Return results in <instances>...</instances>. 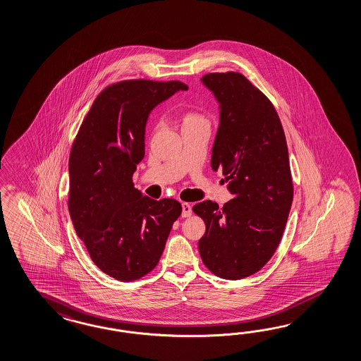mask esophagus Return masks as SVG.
<instances>
[{
  "label": "esophagus",
  "mask_w": 361,
  "mask_h": 361,
  "mask_svg": "<svg viewBox=\"0 0 361 361\" xmlns=\"http://www.w3.org/2000/svg\"><path fill=\"white\" fill-rule=\"evenodd\" d=\"M183 213H181V216H184V218H186V216H190V214H192V206H190V204H188V202H183Z\"/></svg>",
  "instance_id": "obj_1"
}]
</instances>
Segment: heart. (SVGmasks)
<instances>
[{
  "label": "heart",
  "mask_w": 361,
  "mask_h": 361,
  "mask_svg": "<svg viewBox=\"0 0 361 361\" xmlns=\"http://www.w3.org/2000/svg\"><path fill=\"white\" fill-rule=\"evenodd\" d=\"M198 122H206L205 118L200 116L198 113L189 111L184 116V125H186V123H198Z\"/></svg>",
  "instance_id": "obj_1"
}]
</instances>
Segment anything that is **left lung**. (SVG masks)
Instances as JSON below:
<instances>
[{
	"mask_svg": "<svg viewBox=\"0 0 361 361\" xmlns=\"http://www.w3.org/2000/svg\"><path fill=\"white\" fill-rule=\"evenodd\" d=\"M201 81L219 104L212 168L224 171L234 198L193 206L206 224L198 250L215 276L240 280L260 271L281 240L293 201L289 152L272 102L242 73Z\"/></svg>",
	"mask_w": 361,
	"mask_h": 361,
	"instance_id": "1",
	"label": "left lung"
}]
</instances>
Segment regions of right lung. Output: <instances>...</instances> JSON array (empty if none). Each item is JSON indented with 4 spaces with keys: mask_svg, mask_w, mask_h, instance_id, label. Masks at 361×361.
<instances>
[{
    "mask_svg": "<svg viewBox=\"0 0 361 361\" xmlns=\"http://www.w3.org/2000/svg\"><path fill=\"white\" fill-rule=\"evenodd\" d=\"M180 90V81L127 80L104 89L84 118L69 155L68 210L93 263L119 281L151 272L183 207L134 188L145 157L149 113Z\"/></svg>",
    "mask_w": 361,
    "mask_h": 361,
    "instance_id": "add662e5",
    "label": "right lung"
}]
</instances>
